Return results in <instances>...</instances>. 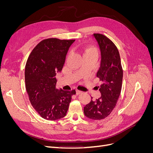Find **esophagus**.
<instances>
[{
  "label": "esophagus",
  "mask_w": 153,
  "mask_h": 153,
  "mask_svg": "<svg viewBox=\"0 0 153 153\" xmlns=\"http://www.w3.org/2000/svg\"><path fill=\"white\" fill-rule=\"evenodd\" d=\"M82 92H82V91H79V90H76V94H77V95L82 94Z\"/></svg>",
  "instance_id": "esophagus-1"
}]
</instances>
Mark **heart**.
Masks as SVG:
<instances>
[{
  "label": "heart",
  "instance_id": "1",
  "mask_svg": "<svg viewBox=\"0 0 153 153\" xmlns=\"http://www.w3.org/2000/svg\"><path fill=\"white\" fill-rule=\"evenodd\" d=\"M92 53H96L98 54V51H97L96 48L92 47L85 48L84 50V55L86 54H92Z\"/></svg>",
  "mask_w": 153,
  "mask_h": 153
}]
</instances>
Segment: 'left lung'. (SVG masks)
I'll use <instances>...</instances> for the list:
<instances>
[{"mask_svg": "<svg viewBox=\"0 0 153 153\" xmlns=\"http://www.w3.org/2000/svg\"><path fill=\"white\" fill-rule=\"evenodd\" d=\"M94 36L101 55L100 68L96 74L102 83L99 89L101 96L86 105L84 112L88 118L101 120L108 116L117 104L121 91L123 71L119 52L115 44L103 34L95 33Z\"/></svg>", "mask_w": 153, "mask_h": 153, "instance_id": "8db88e82", "label": "left lung"}]
</instances>
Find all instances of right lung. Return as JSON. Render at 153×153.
<instances>
[{
  "label": "right lung",
  "instance_id": "obj_1",
  "mask_svg": "<svg viewBox=\"0 0 153 153\" xmlns=\"http://www.w3.org/2000/svg\"><path fill=\"white\" fill-rule=\"evenodd\" d=\"M75 39H43L32 50L25 69V87L31 105L41 117L55 121L66 115L72 91L55 88L57 73L65 62L69 48Z\"/></svg>",
  "mask_w": 153,
  "mask_h": 153
}]
</instances>
